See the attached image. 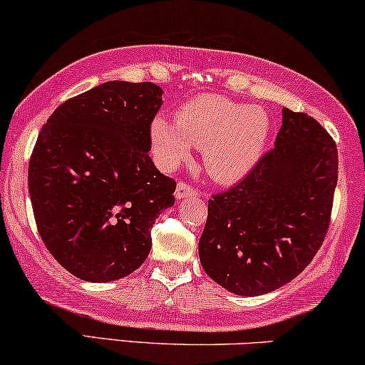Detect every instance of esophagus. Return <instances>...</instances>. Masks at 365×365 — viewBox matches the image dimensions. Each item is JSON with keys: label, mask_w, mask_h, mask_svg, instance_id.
I'll use <instances>...</instances> for the list:
<instances>
[{"label": "esophagus", "mask_w": 365, "mask_h": 365, "mask_svg": "<svg viewBox=\"0 0 365 365\" xmlns=\"http://www.w3.org/2000/svg\"><path fill=\"white\" fill-rule=\"evenodd\" d=\"M193 195H198L197 188L187 185L185 182H178L177 190H175V197H177V200H183V198L193 197Z\"/></svg>", "instance_id": "34e87169"}]
</instances>
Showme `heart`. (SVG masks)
Listing matches in <instances>:
<instances>
[{
    "mask_svg": "<svg viewBox=\"0 0 365 365\" xmlns=\"http://www.w3.org/2000/svg\"><path fill=\"white\" fill-rule=\"evenodd\" d=\"M271 133L262 108L215 94H204L180 106L175 121L156 116L150 143L160 167L172 170L188 160L192 146L202 150L207 173L217 182H237L261 160Z\"/></svg>",
    "mask_w": 365,
    "mask_h": 365,
    "instance_id": "obj_1",
    "label": "heart"
}]
</instances>
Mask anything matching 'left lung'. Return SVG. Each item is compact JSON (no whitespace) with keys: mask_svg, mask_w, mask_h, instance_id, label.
Wrapping results in <instances>:
<instances>
[{"mask_svg":"<svg viewBox=\"0 0 365 365\" xmlns=\"http://www.w3.org/2000/svg\"><path fill=\"white\" fill-rule=\"evenodd\" d=\"M336 175L329 133L308 114L283 108L274 148L209 200L198 241L205 273L239 297H259L297 278L325 239Z\"/></svg>","mask_w":365,"mask_h":365,"instance_id":"left-lung-1","label":"left lung"}]
</instances>
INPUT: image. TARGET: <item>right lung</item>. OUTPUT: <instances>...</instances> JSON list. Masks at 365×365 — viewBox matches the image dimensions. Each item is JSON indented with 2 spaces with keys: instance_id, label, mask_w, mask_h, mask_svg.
Wrapping results in <instances>:
<instances>
[{
  "instance_id": "obj_1",
  "label": "right lung",
  "mask_w": 365,
  "mask_h": 365,
  "mask_svg": "<svg viewBox=\"0 0 365 365\" xmlns=\"http://www.w3.org/2000/svg\"><path fill=\"white\" fill-rule=\"evenodd\" d=\"M163 91L153 82H104L66 101L41 128L29 167L40 237L68 273L91 283L138 269L151 227L175 204V180L148 151Z\"/></svg>"
}]
</instances>
